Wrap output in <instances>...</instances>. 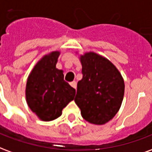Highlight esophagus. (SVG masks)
Instances as JSON below:
<instances>
[{
    "instance_id": "obj_1",
    "label": "esophagus",
    "mask_w": 152,
    "mask_h": 152,
    "mask_svg": "<svg viewBox=\"0 0 152 152\" xmlns=\"http://www.w3.org/2000/svg\"><path fill=\"white\" fill-rule=\"evenodd\" d=\"M70 86H71L73 88H75V89H76V87H77V83H76V82L75 81H74V82H71L70 83Z\"/></svg>"
}]
</instances>
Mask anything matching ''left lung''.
I'll return each mask as SVG.
<instances>
[{
	"mask_svg": "<svg viewBox=\"0 0 152 152\" xmlns=\"http://www.w3.org/2000/svg\"><path fill=\"white\" fill-rule=\"evenodd\" d=\"M83 78L77 83L75 101L82 117L94 125H104L117 113L125 83L113 63L94 52L80 55Z\"/></svg>",
	"mask_w": 152,
	"mask_h": 152,
	"instance_id": "left-lung-1",
	"label": "left lung"
}]
</instances>
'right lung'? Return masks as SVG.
<instances>
[{
	"instance_id": "add662e5",
	"label": "right lung",
	"mask_w": 152,
	"mask_h": 152,
	"mask_svg": "<svg viewBox=\"0 0 152 152\" xmlns=\"http://www.w3.org/2000/svg\"><path fill=\"white\" fill-rule=\"evenodd\" d=\"M59 51L44 56L30 73L26 86V103L44 121L58 118L75 99L76 91L64 80L63 70L56 67Z\"/></svg>"
}]
</instances>
